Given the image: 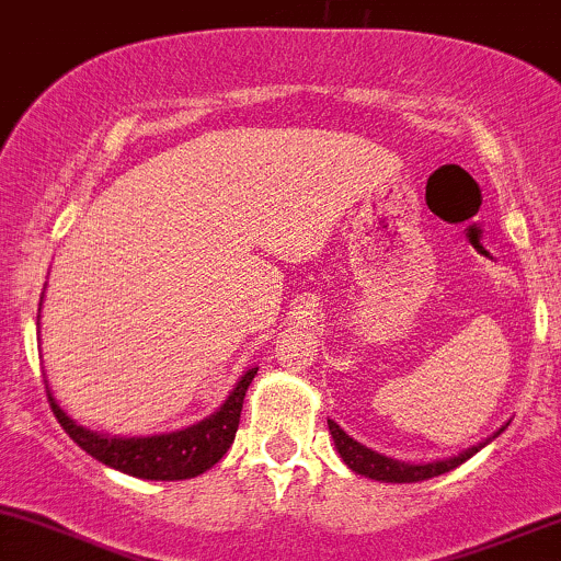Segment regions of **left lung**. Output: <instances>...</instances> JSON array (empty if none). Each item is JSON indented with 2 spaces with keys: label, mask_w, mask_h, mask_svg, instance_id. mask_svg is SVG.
I'll list each match as a JSON object with an SVG mask.
<instances>
[{
  "label": "left lung",
  "mask_w": 561,
  "mask_h": 561,
  "mask_svg": "<svg viewBox=\"0 0 561 561\" xmlns=\"http://www.w3.org/2000/svg\"><path fill=\"white\" fill-rule=\"evenodd\" d=\"M330 433L334 437V446H337V454L343 456V461L353 469V472L366 474V478H371V480H385V482H422V480L437 478V474H446V472H450V469L465 465L469 456L478 454V450L488 443V440L480 443V446L469 448V450H465V454L454 456V459L433 461V465H403V461H392V459H388V456L375 454L371 448L356 443L351 435H345L343 430H340L337 422H332V420H330Z\"/></svg>",
  "instance_id": "obj_1"
}]
</instances>
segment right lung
I'll use <instances>...</instances> for the list:
<instances>
[{
	"mask_svg": "<svg viewBox=\"0 0 561 561\" xmlns=\"http://www.w3.org/2000/svg\"><path fill=\"white\" fill-rule=\"evenodd\" d=\"M255 371L250 369L237 388L231 390L227 403L210 414L208 420L192 424V427L179 430V433L169 435H152V437H105L96 435L92 430L76 424L66 411L57 405L53 392L47 388L49 405L53 414L60 422V427L70 435L76 446L87 450L102 465L118 469V472L134 474L141 480H190L203 474L227 454L231 443H234V433L240 427L242 401L248 392L250 382H253Z\"/></svg>",
	"mask_w": 561,
	"mask_h": 561,
	"instance_id": "obj_1",
	"label": "right lung"
}]
</instances>
